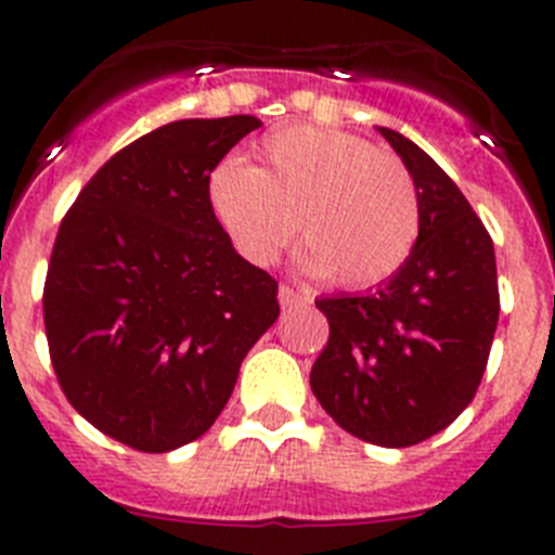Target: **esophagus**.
I'll use <instances>...</instances> for the list:
<instances>
[{"instance_id":"1","label":"esophagus","mask_w":555,"mask_h":555,"mask_svg":"<svg viewBox=\"0 0 555 555\" xmlns=\"http://www.w3.org/2000/svg\"><path fill=\"white\" fill-rule=\"evenodd\" d=\"M278 300H281L283 308H292L300 306V302H308V297L302 292H297L294 286H286V283H283V286L278 288Z\"/></svg>"}]
</instances>
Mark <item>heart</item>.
Masks as SVG:
<instances>
[{"mask_svg": "<svg viewBox=\"0 0 555 555\" xmlns=\"http://www.w3.org/2000/svg\"><path fill=\"white\" fill-rule=\"evenodd\" d=\"M261 166L224 160L210 175V205L235 249L269 267L297 224L306 272L345 288H370L403 269L423 210L409 166L366 139L297 125L258 146Z\"/></svg>", "mask_w": 555, "mask_h": 555, "instance_id": "b5f03b06", "label": "heart"}]
</instances>
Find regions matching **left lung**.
<instances>
[{
    "label": "left lung",
    "instance_id": "obj_1",
    "mask_svg": "<svg viewBox=\"0 0 555 555\" xmlns=\"http://www.w3.org/2000/svg\"><path fill=\"white\" fill-rule=\"evenodd\" d=\"M380 135L420 191V238L377 292L317 300L331 336L311 389L347 434L411 448L473 403L498 327V267L492 235L442 166L389 127Z\"/></svg>",
    "mask_w": 555,
    "mask_h": 555
}]
</instances>
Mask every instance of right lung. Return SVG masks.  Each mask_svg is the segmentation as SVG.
<instances>
[{
  "label": "right lung",
  "mask_w": 555,
  "mask_h": 555,
  "mask_svg": "<svg viewBox=\"0 0 555 555\" xmlns=\"http://www.w3.org/2000/svg\"><path fill=\"white\" fill-rule=\"evenodd\" d=\"M261 127L180 119L119 150L57 228L43 327L63 395L139 453L217 423L249 347L278 320V281L235 253L210 171Z\"/></svg>",
  "instance_id": "right-lung-1"
}]
</instances>
